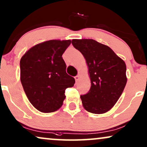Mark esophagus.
Wrapping results in <instances>:
<instances>
[{"mask_svg": "<svg viewBox=\"0 0 147 147\" xmlns=\"http://www.w3.org/2000/svg\"><path fill=\"white\" fill-rule=\"evenodd\" d=\"M79 78H80V77L79 75H77V76H76V77H75V81L76 82H77L78 81H79Z\"/></svg>", "mask_w": 147, "mask_h": 147, "instance_id": "34e87169", "label": "esophagus"}]
</instances>
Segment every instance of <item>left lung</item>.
Segmentation results:
<instances>
[{"mask_svg": "<svg viewBox=\"0 0 147 147\" xmlns=\"http://www.w3.org/2000/svg\"><path fill=\"white\" fill-rule=\"evenodd\" d=\"M72 44L84 56L91 80L89 92L81 96L83 107L94 114L108 112L127 83L125 62L110 47L95 40L72 39Z\"/></svg>", "mask_w": 147, "mask_h": 147, "instance_id": "1", "label": "left lung"}]
</instances>
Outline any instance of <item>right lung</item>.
I'll return each mask as SVG.
<instances>
[{
	"instance_id": "add662e5",
	"label": "right lung",
	"mask_w": 147,
	"mask_h": 147,
	"mask_svg": "<svg viewBox=\"0 0 147 147\" xmlns=\"http://www.w3.org/2000/svg\"><path fill=\"white\" fill-rule=\"evenodd\" d=\"M70 40L40 42L24 53L20 60V80L28 99L42 113L58 110L66 98L65 90L75 80L66 72L62 55Z\"/></svg>"
}]
</instances>
